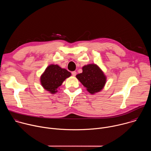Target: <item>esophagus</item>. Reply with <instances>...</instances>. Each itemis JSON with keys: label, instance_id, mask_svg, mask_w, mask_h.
Instances as JSON below:
<instances>
[{"label": "esophagus", "instance_id": "esophagus-1", "mask_svg": "<svg viewBox=\"0 0 151 151\" xmlns=\"http://www.w3.org/2000/svg\"><path fill=\"white\" fill-rule=\"evenodd\" d=\"M72 75L73 76H76V72H75V71L72 72Z\"/></svg>", "mask_w": 151, "mask_h": 151}]
</instances>
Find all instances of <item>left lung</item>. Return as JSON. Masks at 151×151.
Segmentation results:
<instances>
[{"label":"left lung","instance_id":"obj_1","mask_svg":"<svg viewBox=\"0 0 151 151\" xmlns=\"http://www.w3.org/2000/svg\"><path fill=\"white\" fill-rule=\"evenodd\" d=\"M76 77L92 94L100 92L106 82V76L95 64H89L82 67V73L78 74Z\"/></svg>","mask_w":151,"mask_h":151}]
</instances>
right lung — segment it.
I'll return each instance as SVG.
<instances>
[{
	"label": "right lung",
	"instance_id": "obj_1",
	"mask_svg": "<svg viewBox=\"0 0 151 151\" xmlns=\"http://www.w3.org/2000/svg\"><path fill=\"white\" fill-rule=\"evenodd\" d=\"M71 76V73L57 64H50L40 76L41 85L45 90L55 94L63 81Z\"/></svg>",
	"mask_w": 151,
	"mask_h": 151
}]
</instances>
